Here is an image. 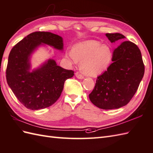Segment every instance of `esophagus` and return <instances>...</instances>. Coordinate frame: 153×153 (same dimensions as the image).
I'll list each match as a JSON object with an SVG mask.
<instances>
[{"instance_id": "obj_1", "label": "esophagus", "mask_w": 153, "mask_h": 153, "mask_svg": "<svg viewBox=\"0 0 153 153\" xmlns=\"http://www.w3.org/2000/svg\"><path fill=\"white\" fill-rule=\"evenodd\" d=\"M75 76H76L77 79H83L84 78L82 74H81L79 72H76L75 73Z\"/></svg>"}]
</instances>
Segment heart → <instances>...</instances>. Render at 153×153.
Wrapping results in <instances>:
<instances>
[{"mask_svg":"<svg viewBox=\"0 0 153 153\" xmlns=\"http://www.w3.org/2000/svg\"><path fill=\"white\" fill-rule=\"evenodd\" d=\"M66 57L73 62H81V69L87 75L95 76L108 68L113 57L111 48L97 40H87L76 44L68 50Z\"/></svg>","mask_w":153,"mask_h":153,"instance_id":"1","label":"heart"}]
</instances>
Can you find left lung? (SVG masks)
<instances>
[{"instance_id": "left-lung-1", "label": "left lung", "mask_w": 153, "mask_h": 153, "mask_svg": "<svg viewBox=\"0 0 153 153\" xmlns=\"http://www.w3.org/2000/svg\"><path fill=\"white\" fill-rule=\"evenodd\" d=\"M111 43L125 38L120 33H106ZM113 62L97 77L89 98L103 110L117 109L127 105L142 80L145 67L141 51L136 44L125 41L113 52Z\"/></svg>"}]
</instances>
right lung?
Wrapping results in <instances>:
<instances>
[{
	"instance_id": "1",
	"label": "right lung",
	"mask_w": 153,
	"mask_h": 153,
	"mask_svg": "<svg viewBox=\"0 0 153 153\" xmlns=\"http://www.w3.org/2000/svg\"><path fill=\"white\" fill-rule=\"evenodd\" d=\"M43 45L64 49L61 36L48 32H33L12 48L6 68L10 88L22 105L32 110L53 105L60 97L65 81L74 75L73 71L57 65L53 59L31 71V55Z\"/></svg>"
}]
</instances>
